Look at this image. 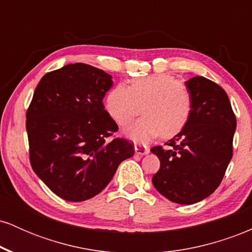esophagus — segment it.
I'll use <instances>...</instances> for the list:
<instances>
[{"mask_svg":"<svg viewBox=\"0 0 252 252\" xmlns=\"http://www.w3.org/2000/svg\"><path fill=\"white\" fill-rule=\"evenodd\" d=\"M135 153L137 155H147L149 153V149L142 144H135Z\"/></svg>","mask_w":252,"mask_h":252,"instance_id":"obj_1","label":"esophagus"}]
</instances>
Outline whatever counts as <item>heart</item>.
<instances>
[{
  "label": "heart",
  "mask_w": 252,
  "mask_h": 252,
  "mask_svg": "<svg viewBox=\"0 0 252 252\" xmlns=\"http://www.w3.org/2000/svg\"><path fill=\"white\" fill-rule=\"evenodd\" d=\"M142 105L144 116L124 130L134 141L178 135L189 123L193 100L189 88L167 73L132 79L129 88L118 84L105 98L106 111L121 126L131 122Z\"/></svg>",
  "instance_id": "obj_1"
}]
</instances>
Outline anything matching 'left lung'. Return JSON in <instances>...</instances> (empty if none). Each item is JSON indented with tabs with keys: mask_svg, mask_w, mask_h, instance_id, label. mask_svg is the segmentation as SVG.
Here are the masks:
<instances>
[{
	"mask_svg": "<svg viewBox=\"0 0 252 252\" xmlns=\"http://www.w3.org/2000/svg\"><path fill=\"white\" fill-rule=\"evenodd\" d=\"M192 94V115L163 149L153 147L160 169L153 176L158 192L176 204L204 200L220 185L232 158L236 116L226 92L204 77L186 82Z\"/></svg>",
	"mask_w": 252,
	"mask_h": 252,
	"instance_id": "8db88e82",
	"label": "left lung"
}]
</instances>
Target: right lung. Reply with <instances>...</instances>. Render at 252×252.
Here are the masks:
<instances>
[{"label": "right lung", "mask_w": 252, "mask_h": 252, "mask_svg": "<svg viewBox=\"0 0 252 252\" xmlns=\"http://www.w3.org/2000/svg\"><path fill=\"white\" fill-rule=\"evenodd\" d=\"M110 74L76 63L46 73L27 110L30 160L35 174L67 201L94 198L108 186L120 163L135 154L104 109Z\"/></svg>", "instance_id": "add662e5"}]
</instances>
